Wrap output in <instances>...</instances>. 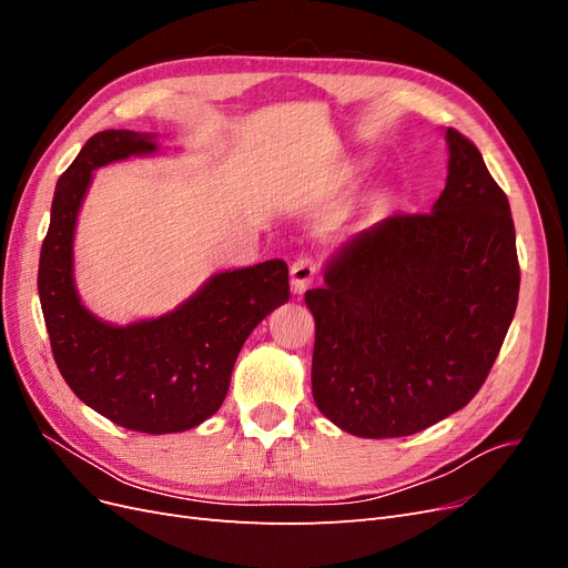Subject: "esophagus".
<instances>
[{"label": "esophagus", "mask_w": 568, "mask_h": 568, "mask_svg": "<svg viewBox=\"0 0 568 568\" xmlns=\"http://www.w3.org/2000/svg\"><path fill=\"white\" fill-rule=\"evenodd\" d=\"M317 277V263L313 257H298V261L291 265V288L294 294H303V291L311 286Z\"/></svg>", "instance_id": "1"}]
</instances>
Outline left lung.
<instances>
[{"instance_id":"obj_1","label":"left lung","mask_w":568,"mask_h":568,"mask_svg":"<svg viewBox=\"0 0 568 568\" xmlns=\"http://www.w3.org/2000/svg\"><path fill=\"white\" fill-rule=\"evenodd\" d=\"M445 142L448 180L432 213L357 232L305 294L313 398L359 438L412 436L467 405L517 311L509 201L467 136L448 128Z\"/></svg>"}]
</instances>
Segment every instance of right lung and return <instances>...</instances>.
<instances>
[{"instance_id":"add662e5","label":"right lung","mask_w":568,"mask_h":568,"mask_svg":"<svg viewBox=\"0 0 568 568\" xmlns=\"http://www.w3.org/2000/svg\"><path fill=\"white\" fill-rule=\"evenodd\" d=\"M159 151L156 134L104 130L59 178L40 253L38 291L57 367L101 417L140 434H178L213 417L248 334L288 301V267L265 261L217 272L161 317L111 324L75 288L73 242L92 173Z\"/></svg>"}]
</instances>
